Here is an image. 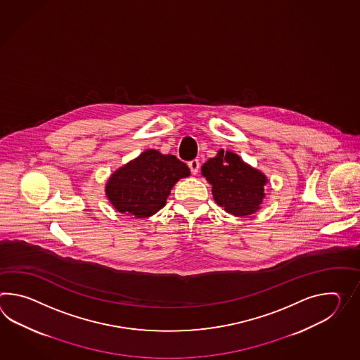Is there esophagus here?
Segmentation results:
<instances>
[{"instance_id": "esophagus-1", "label": "esophagus", "mask_w": 360, "mask_h": 360, "mask_svg": "<svg viewBox=\"0 0 360 360\" xmlns=\"http://www.w3.org/2000/svg\"><path fill=\"white\" fill-rule=\"evenodd\" d=\"M188 168L191 169L192 174H198L200 169L199 160L190 161V162H188Z\"/></svg>"}]
</instances>
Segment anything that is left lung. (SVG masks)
Here are the masks:
<instances>
[{
	"label": "left lung",
	"mask_w": 360,
	"mask_h": 360,
	"mask_svg": "<svg viewBox=\"0 0 360 360\" xmlns=\"http://www.w3.org/2000/svg\"><path fill=\"white\" fill-rule=\"evenodd\" d=\"M201 174L212 184L219 207L236 217L250 216L261 209L267 178L231 151L219 150L216 158L201 167Z\"/></svg>",
	"instance_id": "obj_1"
}]
</instances>
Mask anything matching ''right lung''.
I'll list each match as a JSON object with an SVG mask.
<instances>
[{
  "instance_id": "obj_1",
  "label": "right lung",
  "mask_w": 360,
  "mask_h": 360,
  "mask_svg": "<svg viewBox=\"0 0 360 360\" xmlns=\"http://www.w3.org/2000/svg\"><path fill=\"white\" fill-rule=\"evenodd\" d=\"M190 174L188 167L174 155L147 150L110 176L105 195L122 214L147 218L167 204L173 186Z\"/></svg>"
}]
</instances>
